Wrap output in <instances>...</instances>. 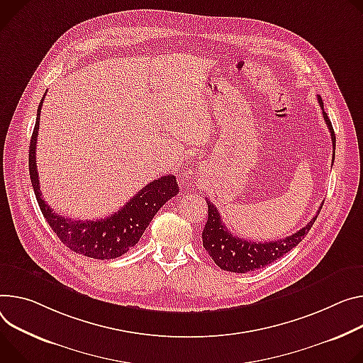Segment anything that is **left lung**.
<instances>
[{
  "mask_svg": "<svg viewBox=\"0 0 363 363\" xmlns=\"http://www.w3.org/2000/svg\"><path fill=\"white\" fill-rule=\"evenodd\" d=\"M317 100L323 110L324 121L328 130H330V136L333 142V160H335V153H336L335 152L336 150L335 130L330 118L327 117L324 111L323 100L320 95H317ZM206 201L208 204V220L203 230V246L206 247L211 259L221 269L228 272H236V274H246L263 267H268L269 263L278 260L281 256L288 253L291 249H294L304 239V236L310 232V228L313 227L318 216L317 213L315 217H313L306 227H303L301 230H298V232L285 239L275 240V242H250L230 233L228 228L221 221L220 213L214 207V204H211L208 200ZM321 207L323 206H320V210Z\"/></svg>",
  "mask_w": 363,
  "mask_h": 363,
  "instance_id": "obj_1",
  "label": "left lung"
}]
</instances>
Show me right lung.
I'll list each match as a JSON object with an SVG mask.
<instances>
[{
	"label": "right lung",
	"mask_w": 363,
	"mask_h": 363,
	"mask_svg": "<svg viewBox=\"0 0 363 363\" xmlns=\"http://www.w3.org/2000/svg\"><path fill=\"white\" fill-rule=\"evenodd\" d=\"M43 98L38 108L36 124L28 147L30 179L42 214L60 242L72 252L100 260L116 259L140 240L159 208L179 192L178 182L174 175L160 177L131 196L117 213L101 220L82 221L55 213L42 196L36 164V143Z\"/></svg>",
	"instance_id": "right-lung-1"
}]
</instances>
